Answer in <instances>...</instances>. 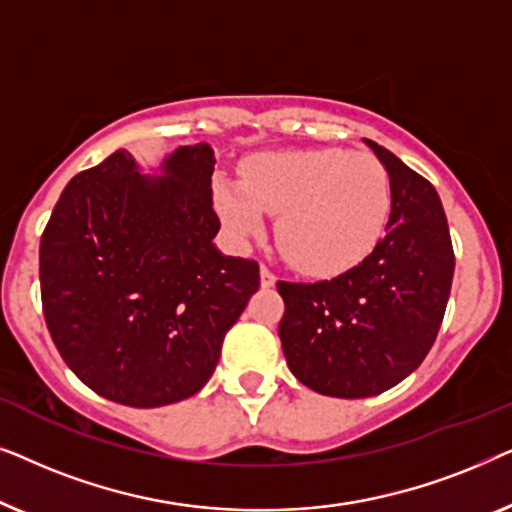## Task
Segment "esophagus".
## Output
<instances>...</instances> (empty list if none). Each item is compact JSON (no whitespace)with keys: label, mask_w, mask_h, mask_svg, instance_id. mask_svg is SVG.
Listing matches in <instances>:
<instances>
[{"label":"esophagus","mask_w":512,"mask_h":512,"mask_svg":"<svg viewBox=\"0 0 512 512\" xmlns=\"http://www.w3.org/2000/svg\"><path fill=\"white\" fill-rule=\"evenodd\" d=\"M261 286H263V289H270V286H275V275H272L268 265H261Z\"/></svg>","instance_id":"esophagus-1"}]
</instances>
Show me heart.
<instances>
[{
    "label": "heart",
    "instance_id": "obj_1",
    "mask_svg": "<svg viewBox=\"0 0 512 512\" xmlns=\"http://www.w3.org/2000/svg\"><path fill=\"white\" fill-rule=\"evenodd\" d=\"M216 205L237 240L277 217V247L307 275H342L373 254L391 214L384 165L363 151L263 153L242 167V186L219 181Z\"/></svg>",
    "mask_w": 512,
    "mask_h": 512
}]
</instances>
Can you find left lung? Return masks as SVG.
I'll return each instance as SVG.
<instances>
[{
	"instance_id": "obj_1",
	"label": "left lung",
	"mask_w": 512,
	"mask_h": 512,
	"mask_svg": "<svg viewBox=\"0 0 512 512\" xmlns=\"http://www.w3.org/2000/svg\"><path fill=\"white\" fill-rule=\"evenodd\" d=\"M366 144L391 181L380 244L326 282H277L286 363L305 387L335 398L377 396L419 368L443 324L454 275L436 188L384 146Z\"/></svg>"
}]
</instances>
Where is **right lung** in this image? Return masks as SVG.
I'll use <instances>...</instances> for the list:
<instances>
[{
  "mask_svg": "<svg viewBox=\"0 0 512 512\" xmlns=\"http://www.w3.org/2000/svg\"><path fill=\"white\" fill-rule=\"evenodd\" d=\"M214 163L202 142L142 174L121 149L76 174L46 223L48 333L72 373L109 401L158 408L198 394L261 286L256 261L214 244Z\"/></svg>",
  "mask_w": 512,
  "mask_h": 512,
  "instance_id": "obj_1",
  "label": "right lung"
}]
</instances>
